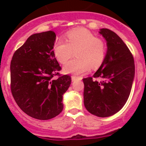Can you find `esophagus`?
<instances>
[{
    "label": "esophagus",
    "instance_id": "1",
    "mask_svg": "<svg viewBox=\"0 0 146 146\" xmlns=\"http://www.w3.org/2000/svg\"><path fill=\"white\" fill-rule=\"evenodd\" d=\"M71 79H72V81H75L76 80H77V79H81V78L77 76H71Z\"/></svg>",
    "mask_w": 146,
    "mask_h": 146
}]
</instances>
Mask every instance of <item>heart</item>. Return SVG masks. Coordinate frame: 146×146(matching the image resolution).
I'll return each instance as SVG.
<instances>
[{"label":"heart","mask_w":146,"mask_h":146,"mask_svg":"<svg viewBox=\"0 0 146 146\" xmlns=\"http://www.w3.org/2000/svg\"><path fill=\"white\" fill-rule=\"evenodd\" d=\"M66 42L59 40L54 48L55 57L64 64L76 54V58L64 66L66 73L79 75L86 73L90 68H98L105 57V44L103 40L95 36L85 28H78L66 33Z\"/></svg>","instance_id":"heart-1"}]
</instances>
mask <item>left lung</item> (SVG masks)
<instances>
[{
  "instance_id": "8db88e82",
  "label": "left lung",
  "mask_w": 146,
  "mask_h": 146,
  "mask_svg": "<svg viewBox=\"0 0 146 146\" xmlns=\"http://www.w3.org/2000/svg\"><path fill=\"white\" fill-rule=\"evenodd\" d=\"M99 33L106 40L107 54L93 77L82 80L83 96L89 113L107 117L117 113L126 104L133 82L135 64L129 49L115 33L101 29Z\"/></svg>"
}]
</instances>
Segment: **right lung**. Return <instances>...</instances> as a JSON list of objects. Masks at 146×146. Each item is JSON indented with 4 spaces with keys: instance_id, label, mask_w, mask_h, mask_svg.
Here are the masks:
<instances>
[{
    "instance_id": "add662e5",
    "label": "right lung",
    "mask_w": 146,
    "mask_h": 146,
    "mask_svg": "<svg viewBox=\"0 0 146 146\" xmlns=\"http://www.w3.org/2000/svg\"><path fill=\"white\" fill-rule=\"evenodd\" d=\"M55 39L53 31L33 34L10 63L13 97L24 113L38 120H49L63 111V95L71 83L70 76L58 73L61 67L53 50Z\"/></svg>"
}]
</instances>
